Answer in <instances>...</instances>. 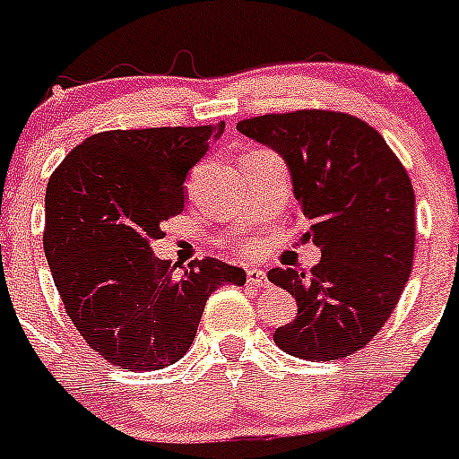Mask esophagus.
<instances>
[{
    "label": "esophagus",
    "mask_w": 459,
    "mask_h": 459,
    "mask_svg": "<svg viewBox=\"0 0 459 459\" xmlns=\"http://www.w3.org/2000/svg\"><path fill=\"white\" fill-rule=\"evenodd\" d=\"M247 281H249V285H255V288H267L269 285L267 273L263 269H247Z\"/></svg>",
    "instance_id": "esophagus-1"
}]
</instances>
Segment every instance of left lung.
Returning a JSON list of instances; mask_svg holds the SVG:
<instances>
[{"label": "left lung", "mask_w": 459, "mask_h": 459, "mask_svg": "<svg viewBox=\"0 0 459 459\" xmlns=\"http://www.w3.org/2000/svg\"><path fill=\"white\" fill-rule=\"evenodd\" d=\"M238 131L285 160L294 199L321 263L310 273L272 269L297 299L273 342L303 359H340L374 340L412 272L414 190L374 126L346 113L297 110L238 122Z\"/></svg>", "instance_id": "left-lung-1"}]
</instances>
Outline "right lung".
Returning <instances> with one entry per match:
<instances>
[{
    "label": "right lung",
    "instance_id": "obj_1",
    "mask_svg": "<svg viewBox=\"0 0 459 459\" xmlns=\"http://www.w3.org/2000/svg\"><path fill=\"white\" fill-rule=\"evenodd\" d=\"M224 126L97 133L47 183L42 242L56 290L90 349L119 369L174 365L195 342L210 294L247 282L242 267L217 258L177 276V264L152 251Z\"/></svg>",
    "mask_w": 459,
    "mask_h": 459
}]
</instances>
